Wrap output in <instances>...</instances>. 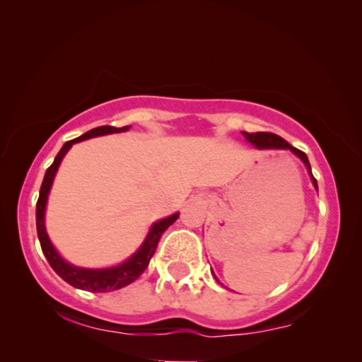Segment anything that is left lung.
<instances>
[{"label": "left lung", "mask_w": 362, "mask_h": 362, "mask_svg": "<svg viewBox=\"0 0 362 362\" xmlns=\"http://www.w3.org/2000/svg\"><path fill=\"white\" fill-rule=\"evenodd\" d=\"M242 135L247 138V141L252 143L255 148H259V150H290L293 155H296L300 158L301 161L305 163L306 170H308L310 176H311V181H313V186L318 189V185H316V180L311 175V166H310V161H308V156L305 155L303 151L296 150L295 146H291L288 141H285L284 138L275 135V133H269V132H257V133H247V132H242ZM217 280V279H216Z\"/></svg>", "instance_id": "obj_1"}]
</instances>
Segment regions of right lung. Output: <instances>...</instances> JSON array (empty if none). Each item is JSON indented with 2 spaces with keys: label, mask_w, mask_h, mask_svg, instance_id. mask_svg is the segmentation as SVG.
<instances>
[{
  "label": "right lung",
  "mask_w": 362,
  "mask_h": 362,
  "mask_svg": "<svg viewBox=\"0 0 362 362\" xmlns=\"http://www.w3.org/2000/svg\"><path fill=\"white\" fill-rule=\"evenodd\" d=\"M127 130H130V127H122V128L108 127V125L97 127L93 128V130H88L87 133H83L82 136L74 138V140L64 143L61 151L57 153L56 160H54L52 165L47 168L46 175H44L41 191H39V199L36 204L37 237H39V242H41L42 254L46 255L49 265H51L52 270L56 272L62 280H66L69 285L76 286V288H81V290L93 291V293H95V291L103 293V291H113V290L123 288V286L130 285L132 281H135L138 276L145 272L148 264H150L163 232H165L168 227H170L173 222L180 217V212H176V214L166 217V219L155 222V224L151 226L150 232H148L146 239L143 240L140 249H138L130 259L123 262V264L117 267H110V269H82V267L71 265L57 254L56 249H54V245L51 244V240H49L47 237L46 226H44V214H46L49 191H51L54 176H56L62 158L66 156V153L69 150H71L74 143L88 140V138H93V136H102V135H108V133H120Z\"/></svg>",
  "instance_id": "obj_1"
}]
</instances>
